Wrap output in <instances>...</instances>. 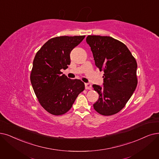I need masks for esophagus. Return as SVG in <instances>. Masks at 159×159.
<instances>
[{"mask_svg":"<svg viewBox=\"0 0 159 159\" xmlns=\"http://www.w3.org/2000/svg\"><path fill=\"white\" fill-rule=\"evenodd\" d=\"M85 89H89V90H91V89H92V85L90 84H89V83L85 84Z\"/></svg>","mask_w":159,"mask_h":159,"instance_id":"esophagus-1","label":"esophagus"}]
</instances>
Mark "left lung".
Returning <instances> with one entry per match:
<instances>
[{
	"label": "left lung",
	"instance_id": "obj_1",
	"mask_svg": "<svg viewBox=\"0 0 159 159\" xmlns=\"http://www.w3.org/2000/svg\"><path fill=\"white\" fill-rule=\"evenodd\" d=\"M86 42L95 65L104 72L103 86L93 85L99 94L94 109L101 115H113L123 108L136 89V61L123 43L112 37L89 35Z\"/></svg>",
	"mask_w": 159,
	"mask_h": 159
}]
</instances>
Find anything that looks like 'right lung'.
<instances>
[{
	"label": "right lung",
	"instance_id": "add662e5",
	"mask_svg": "<svg viewBox=\"0 0 159 159\" xmlns=\"http://www.w3.org/2000/svg\"><path fill=\"white\" fill-rule=\"evenodd\" d=\"M85 36H58L43 44L35 55L30 82L41 106L55 116L66 113L78 94L85 89L80 80H71L61 69L70 64L71 51Z\"/></svg>",
	"mask_w": 159,
	"mask_h": 159
}]
</instances>
